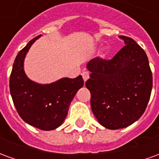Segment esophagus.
<instances>
[{"instance_id": "34e87169", "label": "esophagus", "mask_w": 159, "mask_h": 159, "mask_svg": "<svg viewBox=\"0 0 159 159\" xmlns=\"http://www.w3.org/2000/svg\"><path fill=\"white\" fill-rule=\"evenodd\" d=\"M82 76H83V81L86 82L87 80L89 78V71H83V72L82 73Z\"/></svg>"}]
</instances>
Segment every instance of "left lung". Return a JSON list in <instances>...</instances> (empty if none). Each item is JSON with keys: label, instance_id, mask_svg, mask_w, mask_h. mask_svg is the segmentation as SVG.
<instances>
[{"label": "left lung", "instance_id": "left-lung-1", "mask_svg": "<svg viewBox=\"0 0 159 159\" xmlns=\"http://www.w3.org/2000/svg\"><path fill=\"white\" fill-rule=\"evenodd\" d=\"M125 46L110 60L91 59V74L85 83L91 93V109L108 129L129 126L147 108L152 89V75L143 49L130 37L119 36Z\"/></svg>", "mask_w": 159, "mask_h": 159}]
</instances>
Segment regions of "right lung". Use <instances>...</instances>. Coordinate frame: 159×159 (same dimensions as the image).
I'll return each instance as SVG.
<instances>
[{
	"mask_svg": "<svg viewBox=\"0 0 159 159\" xmlns=\"http://www.w3.org/2000/svg\"><path fill=\"white\" fill-rule=\"evenodd\" d=\"M41 36L30 41L18 53L10 76V93L16 110L25 123L42 130H52L63 123L76 92L83 86L82 76L63 77L41 84L30 80L24 70L27 52Z\"/></svg>",
	"mask_w": 159,
	"mask_h": 159,
	"instance_id": "right-lung-1",
	"label": "right lung"
}]
</instances>
